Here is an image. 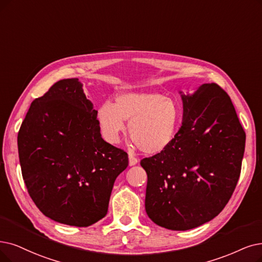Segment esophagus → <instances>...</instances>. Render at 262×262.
<instances>
[{
	"mask_svg": "<svg viewBox=\"0 0 262 262\" xmlns=\"http://www.w3.org/2000/svg\"><path fill=\"white\" fill-rule=\"evenodd\" d=\"M139 162V160L135 158V157L132 155V154H129V165L132 166V165H135Z\"/></svg>",
	"mask_w": 262,
	"mask_h": 262,
	"instance_id": "obj_1",
	"label": "esophagus"
}]
</instances>
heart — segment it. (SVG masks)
I'll return each instance as SVG.
<instances>
[{"instance_id":"heart-1","label":"heart","mask_w":262,"mask_h":262,"mask_svg":"<svg viewBox=\"0 0 262 262\" xmlns=\"http://www.w3.org/2000/svg\"><path fill=\"white\" fill-rule=\"evenodd\" d=\"M103 137L116 143L129 122V134L139 149L157 155L169 148L182 124L183 112L176 100L157 92H122L98 110Z\"/></svg>"}]
</instances>
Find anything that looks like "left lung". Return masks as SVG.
<instances>
[{"label": "left lung", "instance_id": "8db88e82", "mask_svg": "<svg viewBox=\"0 0 262 262\" xmlns=\"http://www.w3.org/2000/svg\"><path fill=\"white\" fill-rule=\"evenodd\" d=\"M183 122L172 145L144 158L145 210L160 227L185 231L212 221L237 184L246 135L231 99L216 83L180 91Z\"/></svg>", "mask_w": 262, "mask_h": 262}]
</instances>
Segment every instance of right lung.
Returning a JSON list of instances; mask_svg holds the SVG:
<instances>
[{"label": "right lung", "mask_w": 262, "mask_h": 262, "mask_svg": "<svg viewBox=\"0 0 262 262\" xmlns=\"http://www.w3.org/2000/svg\"><path fill=\"white\" fill-rule=\"evenodd\" d=\"M98 111L78 78L57 81L35 99L18 133L28 192L57 223L88 227L107 214L113 186L128 154L102 139Z\"/></svg>", "instance_id": "obj_1"}]
</instances>
